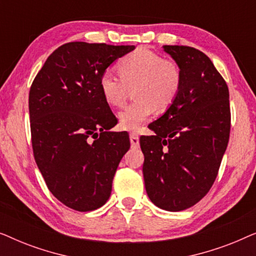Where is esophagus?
I'll use <instances>...</instances> for the list:
<instances>
[{"instance_id": "34e87169", "label": "esophagus", "mask_w": 256, "mask_h": 256, "mask_svg": "<svg viewBox=\"0 0 256 256\" xmlns=\"http://www.w3.org/2000/svg\"><path fill=\"white\" fill-rule=\"evenodd\" d=\"M130 144H132V148H138V146H140L138 136L136 135V134H134V132H132V134H130Z\"/></svg>"}]
</instances>
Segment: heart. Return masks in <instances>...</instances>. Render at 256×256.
<instances>
[{"label": "heart", "instance_id": "obj_1", "mask_svg": "<svg viewBox=\"0 0 256 256\" xmlns=\"http://www.w3.org/2000/svg\"><path fill=\"white\" fill-rule=\"evenodd\" d=\"M120 76L104 71L99 79L100 92L110 106H121L132 89L135 101L118 112V124L136 130L154 110L164 112L174 102L182 87V70L176 62L163 59L155 52L136 50L118 64Z\"/></svg>", "mask_w": 256, "mask_h": 256}]
</instances>
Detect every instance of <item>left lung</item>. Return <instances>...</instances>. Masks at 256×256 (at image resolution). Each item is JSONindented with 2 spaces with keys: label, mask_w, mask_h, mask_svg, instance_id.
<instances>
[{
  "label": "left lung",
  "mask_w": 256,
  "mask_h": 256,
  "mask_svg": "<svg viewBox=\"0 0 256 256\" xmlns=\"http://www.w3.org/2000/svg\"><path fill=\"white\" fill-rule=\"evenodd\" d=\"M182 70L174 102L141 136L148 197L170 212L200 200L214 183L230 138V93L208 56L190 46L164 45Z\"/></svg>",
  "instance_id": "8db88e82"
}]
</instances>
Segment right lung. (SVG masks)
I'll list each match as a JSON object with an SVG mask.
<instances>
[{
	"label": "right lung",
	"instance_id": "add662e5",
	"mask_svg": "<svg viewBox=\"0 0 256 256\" xmlns=\"http://www.w3.org/2000/svg\"><path fill=\"white\" fill-rule=\"evenodd\" d=\"M134 45H62L34 78L29 93L31 142L51 194L70 208L106 204L118 163L130 148L126 132H110L116 118L99 79Z\"/></svg>",
	"mask_w": 256,
	"mask_h": 256
}]
</instances>
